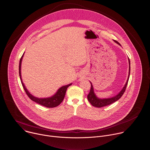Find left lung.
<instances>
[{
  "instance_id": "obj_1",
  "label": "left lung",
  "mask_w": 150,
  "mask_h": 150,
  "mask_svg": "<svg viewBox=\"0 0 150 150\" xmlns=\"http://www.w3.org/2000/svg\"><path fill=\"white\" fill-rule=\"evenodd\" d=\"M114 42L121 46L120 43L118 42H117V40H114ZM128 62H129V73H128V76L127 82H126L125 84L124 85V86L120 91V92L117 95H115L114 96H112L111 98H98L95 93L93 85H92L91 82H90L91 86L90 92H89V94L88 95L87 98H88L89 102L91 103V104L92 106H93L95 107H97V108H101V107H105L107 105H109L116 102L117 101H118V99L122 96V95L124 94V93L125 91L127 85L128 84V79L129 78V75H130V61H129V58H128Z\"/></svg>"
}]
</instances>
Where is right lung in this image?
I'll list each match as a JSON object with an SVG mask.
<instances>
[{
    "label": "right lung",
    "instance_id": "right-lung-1",
    "mask_svg": "<svg viewBox=\"0 0 150 150\" xmlns=\"http://www.w3.org/2000/svg\"><path fill=\"white\" fill-rule=\"evenodd\" d=\"M24 55V53L23 54V55L22 56L20 61H19V76H20V79L21 81V83L22 84V86L23 87L24 90L25 91L26 94L28 95V96L29 97V98L32 100L33 101L41 105H43L44 107H47V108H54L56 107L57 106H58L64 100L65 93H66V91L67 88L71 86L72 83H71L68 85L61 86V88H59L58 91H57V92L52 96H51V97H47V98H38L36 97L33 95H32L29 91L28 90L26 89V88L25 87L23 81H22V76H21V65H22V59Z\"/></svg>",
    "mask_w": 150,
    "mask_h": 150
}]
</instances>
